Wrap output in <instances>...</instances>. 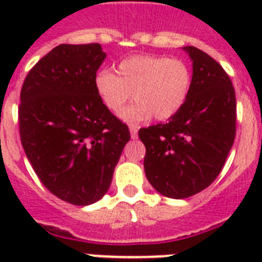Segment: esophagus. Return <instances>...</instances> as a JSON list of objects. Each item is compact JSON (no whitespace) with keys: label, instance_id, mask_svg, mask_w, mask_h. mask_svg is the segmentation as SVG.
Here are the masks:
<instances>
[{"label":"esophagus","instance_id":"obj_1","mask_svg":"<svg viewBox=\"0 0 262 262\" xmlns=\"http://www.w3.org/2000/svg\"><path fill=\"white\" fill-rule=\"evenodd\" d=\"M129 130H130V137L133 140L137 139V132H139V126L137 125H130L129 126Z\"/></svg>","mask_w":262,"mask_h":262}]
</instances>
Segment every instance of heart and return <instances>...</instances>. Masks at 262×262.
Instances as JSON below:
<instances>
[{"mask_svg":"<svg viewBox=\"0 0 262 262\" xmlns=\"http://www.w3.org/2000/svg\"><path fill=\"white\" fill-rule=\"evenodd\" d=\"M115 73L99 72L95 88L103 104L118 114L134 92L136 102L119 114L125 122L172 118L186 104L193 73L183 59L164 55H135L118 63Z\"/></svg>","mask_w":262,"mask_h":262,"instance_id":"heart-1","label":"heart"}]
</instances>
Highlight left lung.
<instances>
[{
	"instance_id": "left-lung-1",
	"label": "left lung",
	"mask_w": 262,
	"mask_h": 262,
	"mask_svg": "<svg viewBox=\"0 0 262 262\" xmlns=\"http://www.w3.org/2000/svg\"><path fill=\"white\" fill-rule=\"evenodd\" d=\"M193 65L186 104L167 123L139 130L145 145L144 170L160 194L186 199L222 171L235 139V91L224 69L197 47H182Z\"/></svg>"
}]
</instances>
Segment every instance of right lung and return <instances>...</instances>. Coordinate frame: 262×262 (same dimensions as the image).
I'll return each mask as SVG.
<instances>
[{"instance_id": "obj_1", "label": "right lung", "mask_w": 262, "mask_h": 262, "mask_svg": "<svg viewBox=\"0 0 262 262\" xmlns=\"http://www.w3.org/2000/svg\"><path fill=\"white\" fill-rule=\"evenodd\" d=\"M104 58L99 43L59 45L31 69L20 94L27 158L43 185L73 205H90L106 194L130 140L126 125L95 88Z\"/></svg>"}]
</instances>
